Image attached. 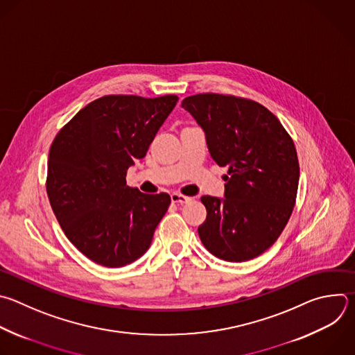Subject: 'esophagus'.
<instances>
[{"label":"esophagus","instance_id":"obj_1","mask_svg":"<svg viewBox=\"0 0 355 355\" xmlns=\"http://www.w3.org/2000/svg\"><path fill=\"white\" fill-rule=\"evenodd\" d=\"M171 202L177 203V205H185V203L191 202V198L185 196V195H181V193H173L171 195Z\"/></svg>","mask_w":355,"mask_h":355}]
</instances>
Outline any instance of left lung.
Returning <instances> with one entry per match:
<instances>
[{
  "label": "left lung",
  "instance_id": "8db88e82",
  "mask_svg": "<svg viewBox=\"0 0 355 355\" xmlns=\"http://www.w3.org/2000/svg\"><path fill=\"white\" fill-rule=\"evenodd\" d=\"M181 105L205 131L211 159L228 168L224 198H200L207 216L199 239L223 261L254 259L293 213L300 181L294 142L275 114L250 98L200 93Z\"/></svg>",
  "mask_w": 355,
  "mask_h": 355
}]
</instances>
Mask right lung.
Returning <instances> with one entry per match:
<instances>
[{
    "label": "right lung",
    "mask_w": 355,
    "mask_h": 355,
    "mask_svg": "<svg viewBox=\"0 0 355 355\" xmlns=\"http://www.w3.org/2000/svg\"><path fill=\"white\" fill-rule=\"evenodd\" d=\"M178 101L103 96L83 107L54 138L47 195L67 239L90 261L121 268L150 247L171 198L127 185V171L144 159Z\"/></svg>",
    "instance_id": "obj_1"
}]
</instances>
